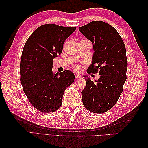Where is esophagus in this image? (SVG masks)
<instances>
[{"mask_svg":"<svg viewBox=\"0 0 148 148\" xmlns=\"http://www.w3.org/2000/svg\"><path fill=\"white\" fill-rule=\"evenodd\" d=\"M81 76H79V75H78V74H75V78H76V79H77V78H79Z\"/></svg>","mask_w":148,"mask_h":148,"instance_id":"34e87169","label":"esophagus"}]
</instances>
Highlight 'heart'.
Masks as SVG:
<instances>
[{
	"label": "heart",
	"mask_w": 148,
	"mask_h": 148,
	"mask_svg": "<svg viewBox=\"0 0 148 148\" xmlns=\"http://www.w3.org/2000/svg\"><path fill=\"white\" fill-rule=\"evenodd\" d=\"M74 70L77 72H79L81 70V67L79 65H76L74 67Z\"/></svg>",
	"instance_id": "obj_1"
}]
</instances>
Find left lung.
Segmentation results:
<instances>
[{
	"mask_svg": "<svg viewBox=\"0 0 148 148\" xmlns=\"http://www.w3.org/2000/svg\"><path fill=\"white\" fill-rule=\"evenodd\" d=\"M80 32L93 45L92 62L88 74L99 72L95 81L83 76L86 85L81 92L84 106L94 113H103L114 106L127 79L126 48L114 27L100 21H93L79 27Z\"/></svg>",
	"mask_w": 148,
	"mask_h": 148,
	"instance_id": "8db88e82",
	"label": "left lung"
}]
</instances>
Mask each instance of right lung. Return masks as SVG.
I'll use <instances>...</instances> for the list:
<instances>
[{"mask_svg": "<svg viewBox=\"0 0 148 148\" xmlns=\"http://www.w3.org/2000/svg\"><path fill=\"white\" fill-rule=\"evenodd\" d=\"M76 27L55 24L39 27L27 39L20 62V81L24 93L34 108L52 112L62 103L65 90L74 82L69 70L53 73V60L62 52L65 40Z\"/></svg>", "mask_w": 148, "mask_h": 148, "instance_id": "add662e5", "label": "right lung"}]
</instances>
